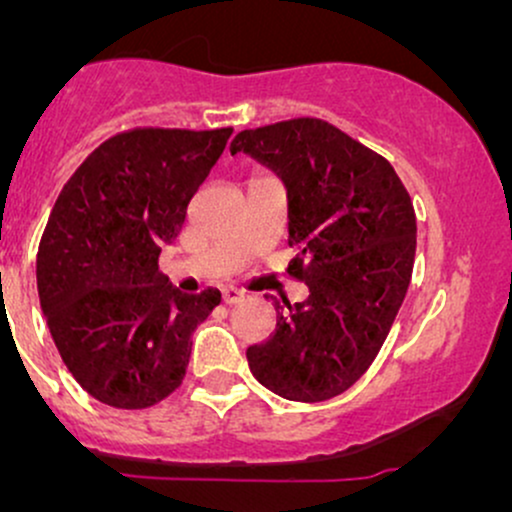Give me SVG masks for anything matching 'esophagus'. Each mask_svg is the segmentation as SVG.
Here are the masks:
<instances>
[{"label": "esophagus", "instance_id": "esophagus-1", "mask_svg": "<svg viewBox=\"0 0 512 512\" xmlns=\"http://www.w3.org/2000/svg\"><path fill=\"white\" fill-rule=\"evenodd\" d=\"M221 298H223V303L233 305V303L243 301L245 293H243V291H238V289H231V286H228V289H223V291H221Z\"/></svg>", "mask_w": 512, "mask_h": 512}]
</instances>
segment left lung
I'll return each mask as SVG.
<instances>
[{"label": "left lung", "instance_id": "obj_1", "mask_svg": "<svg viewBox=\"0 0 512 512\" xmlns=\"http://www.w3.org/2000/svg\"><path fill=\"white\" fill-rule=\"evenodd\" d=\"M279 175L289 202V274L308 298L286 310L274 296L276 330L248 346L257 383L291 402H325L366 373L407 296L416 216L395 168L317 117L243 129L231 154Z\"/></svg>", "mask_w": 512, "mask_h": 512}]
</instances>
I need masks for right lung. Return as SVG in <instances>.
Instances as JSON below:
<instances>
[{"mask_svg":"<svg viewBox=\"0 0 512 512\" xmlns=\"http://www.w3.org/2000/svg\"><path fill=\"white\" fill-rule=\"evenodd\" d=\"M231 127H139L105 139L62 187L38 248V296L64 366L91 397L146 409L175 392L219 289L158 269Z\"/></svg>","mask_w":512,"mask_h":512,"instance_id":"right-lung-1","label":"right lung"}]
</instances>
